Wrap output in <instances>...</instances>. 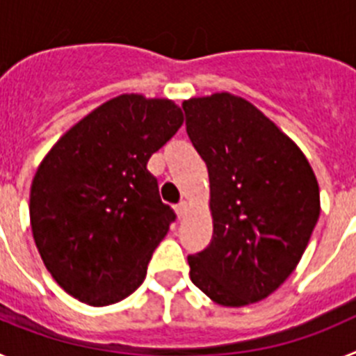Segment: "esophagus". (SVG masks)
I'll return each instance as SVG.
<instances>
[{
	"mask_svg": "<svg viewBox=\"0 0 356 356\" xmlns=\"http://www.w3.org/2000/svg\"><path fill=\"white\" fill-rule=\"evenodd\" d=\"M187 209H188L187 201H181L180 205L176 207V216H178V219H184V217L187 216Z\"/></svg>",
	"mask_w": 356,
	"mask_h": 356,
	"instance_id": "esophagus-1",
	"label": "esophagus"
}]
</instances>
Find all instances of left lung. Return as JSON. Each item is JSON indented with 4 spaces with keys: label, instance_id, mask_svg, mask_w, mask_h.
<instances>
[{
    "label": "left lung",
    "instance_id": "8db88e82",
    "mask_svg": "<svg viewBox=\"0 0 356 356\" xmlns=\"http://www.w3.org/2000/svg\"><path fill=\"white\" fill-rule=\"evenodd\" d=\"M205 160L213 235L188 254L191 280L221 307L271 296L292 275L321 213L319 184L300 146L253 103L229 92L184 102Z\"/></svg>",
    "mask_w": 356,
    "mask_h": 356
}]
</instances>
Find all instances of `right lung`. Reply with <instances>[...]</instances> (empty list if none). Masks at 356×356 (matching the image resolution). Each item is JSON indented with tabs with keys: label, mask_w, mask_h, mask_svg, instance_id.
<instances>
[{
	"label": "right lung",
	"mask_w": 356,
	"mask_h": 356,
	"mask_svg": "<svg viewBox=\"0 0 356 356\" xmlns=\"http://www.w3.org/2000/svg\"><path fill=\"white\" fill-rule=\"evenodd\" d=\"M184 124L168 97L115 96L53 144L30 187V225L44 266L90 307L124 300L175 221L147 160Z\"/></svg>",
	"instance_id": "add662e5"
}]
</instances>
